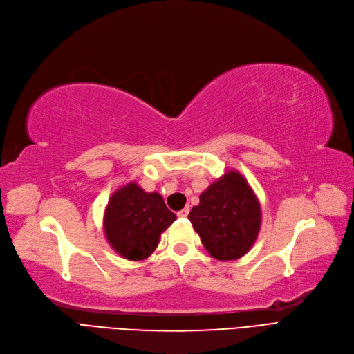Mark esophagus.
I'll return each mask as SVG.
<instances>
[{"instance_id": "1", "label": "esophagus", "mask_w": 354, "mask_h": 354, "mask_svg": "<svg viewBox=\"0 0 354 354\" xmlns=\"http://www.w3.org/2000/svg\"><path fill=\"white\" fill-rule=\"evenodd\" d=\"M189 213H190V207L187 205V207H184L183 210H180V212L177 213V216H178V217H181V218H185L187 216H189Z\"/></svg>"}]
</instances>
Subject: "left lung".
Masks as SVG:
<instances>
[{
	"label": "left lung",
	"mask_w": 354,
	"mask_h": 354,
	"mask_svg": "<svg viewBox=\"0 0 354 354\" xmlns=\"http://www.w3.org/2000/svg\"><path fill=\"white\" fill-rule=\"evenodd\" d=\"M189 220L214 259L237 260L259 236L261 209L247 180L230 170L200 194V204L193 207Z\"/></svg>",
	"instance_id": "obj_1"
}]
</instances>
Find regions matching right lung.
<instances>
[{"label":"right lung","instance_id":"add662e5","mask_svg":"<svg viewBox=\"0 0 354 354\" xmlns=\"http://www.w3.org/2000/svg\"><path fill=\"white\" fill-rule=\"evenodd\" d=\"M176 214L158 193H147L131 181L109 200L104 213V233L110 245L124 259H147L158 245L161 233Z\"/></svg>","mask_w":354,"mask_h":354}]
</instances>
